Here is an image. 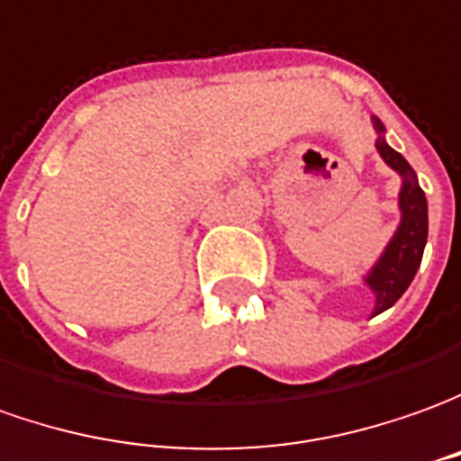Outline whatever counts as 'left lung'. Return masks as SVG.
<instances>
[{"label":"left lung","instance_id":"left-lung-1","mask_svg":"<svg viewBox=\"0 0 461 461\" xmlns=\"http://www.w3.org/2000/svg\"><path fill=\"white\" fill-rule=\"evenodd\" d=\"M374 128L378 133L375 149L381 153V158L386 161L399 176H402V191H399V209H402V221L393 231L391 242L381 257L375 259V265L363 277L366 285L374 290L375 308L371 315H378L388 310L399 297L406 293V287L414 280L416 270L421 265L424 247L429 237V214H427V196L419 186L414 168L403 158L402 153L393 151L386 143V128L374 115Z\"/></svg>","mask_w":461,"mask_h":461}]
</instances>
